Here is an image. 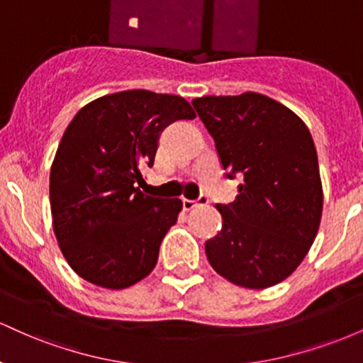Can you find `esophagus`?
<instances>
[{"mask_svg": "<svg viewBox=\"0 0 363 363\" xmlns=\"http://www.w3.org/2000/svg\"><path fill=\"white\" fill-rule=\"evenodd\" d=\"M199 203H206V198L205 196H201V198H199V201H196V199H182V206H184V210L186 211H189V210H193V208H196L199 205Z\"/></svg>", "mask_w": 363, "mask_h": 363, "instance_id": "esophagus-1", "label": "esophagus"}]
</instances>
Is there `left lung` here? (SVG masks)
<instances>
[{
    "instance_id": "8db88e82",
    "label": "left lung",
    "mask_w": 363,
    "mask_h": 363,
    "mask_svg": "<svg viewBox=\"0 0 363 363\" xmlns=\"http://www.w3.org/2000/svg\"><path fill=\"white\" fill-rule=\"evenodd\" d=\"M193 106L228 177L242 174L237 199L216 205L220 234L205 244L211 268L244 289L289 278L309 252L323 213L318 152L309 128L256 91L208 95Z\"/></svg>"
}]
</instances>
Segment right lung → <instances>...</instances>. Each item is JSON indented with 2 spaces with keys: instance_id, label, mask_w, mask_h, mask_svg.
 <instances>
[{
  "instance_id": "right-lung-1",
  "label": "right lung",
  "mask_w": 363,
  "mask_h": 363,
  "mask_svg": "<svg viewBox=\"0 0 363 363\" xmlns=\"http://www.w3.org/2000/svg\"><path fill=\"white\" fill-rule=\"evenodd\" d=\"M179 95L124 90L77 112L51 165L52 228L78 277L123 290L152 273L160 242L182 210L136 187L152 167L158 136L177 119H193Z\"/></svg>"
}]
</instances>
